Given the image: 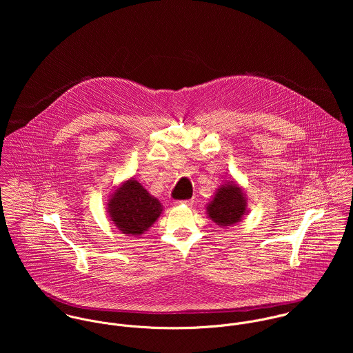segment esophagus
Segmentation results:
<instances>
[{
	"instance_id": "obj_1",
	"label": "esophagus",
	"mask_w": 353,
	"mask_h": 353,
	"mask_svg": "<svg viewBox=\"0 0 353 353\" xmlns=\"http://www.w3.org/2000/svg\"><path fill=\"white\" fill-rule=\"evenodd\" d=\"M190 203H193V200H185V201L176 202V205H190Z\"/></svg>"
}]
</instances>
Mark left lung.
Returning a JSON list of instances; mask_svg holds the SVG:
<instances>
[{
  "label": "left lung",
  "mask_w": 353,
  "mask_h": 353,
  "mask_svg": "<svg viewBox=\"0 0 353 353\" xmlns=\"http://www.w3.org/2000/svg\"><path fill=\"white\" fill-rule=\"evenodd\" d=\"M208 217L219 227L228 228L242 221L248 213V197L234 179L220 185L205 206Z\"/></svg>",
  "instance_id": "1"
}]
</instances>
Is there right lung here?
Listing matches in <instances>:
<instances>
[{"label":"right lung","instance_id":"1","mask_svg":"<svg viewBox=\"0 0 353 353\" xmlns=\"http://www.w3.org/2000/svg\"><path fill=\"white\" fill-rule=\"evenodd\" d=\"M107 213L112 224L128 236L148 231L163 212V205L134 178H129L111 192Z\"/></svg>","mask_w":353,"mask_h":353}]
</instances>
